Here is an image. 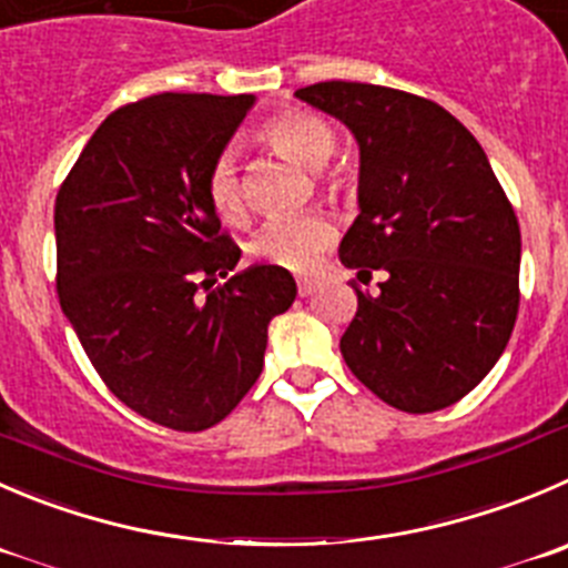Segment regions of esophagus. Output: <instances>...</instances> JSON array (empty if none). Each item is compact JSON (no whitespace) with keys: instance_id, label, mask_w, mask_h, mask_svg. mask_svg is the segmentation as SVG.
Wrapping results in <instances>:
<instances>
[{"instance_id":"esophagus-1","label":"esophagus","mask_w":568,"mask_h":568,"mask_svg":"<svg viewBox=\"0 0 568 568\" xmlns=\"http://www.w3.org/2000/svg\"><path fill=\"white\" fill-rule=\"evenodd\" d=\"M312 293H315V284H312L310 278H298V295H301V298H310Z\"/></svg>"}]
</instances>
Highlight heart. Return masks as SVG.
I'll return each instance as SVG.
<instances>
[{
    "instance_id": "1",
    "label": "heart",
    "mask_w": 568,
    "mask_h": 568,
    "mask_svg": "<svg viewBox=\"0 0 568 568\" xmlns=\"http://www.w3.org/2000/svg\"><path fill=\"white\" fill-rule=\"evenodd\" d=\"M256 136L281 159L293 161V164L321 175L328 192H337L343 186V178L337 172L323 170L334 153V131L326 119L317 116V113L301 111V108H284V111L264 119ZM206 197L212 203L214 214L225 223H242L245 220L240 166H236L231 153L220 155L212 170H209ZM332 223L315 212L298 214V217L270 220L251 240V253L258 262L273 264V267L304 270L332 242Z\"/></svg>"
}]
</instances>
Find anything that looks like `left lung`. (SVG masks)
I'll use <instances>...</instances> for the list:
<instances>
[{
	"instance_id": "obj_1",
	"label": "left lung",
	"mask_w": 568,
	"mask_h": 568,
	"mask_svg": "<svg viewBox=\"0 0 568 568\" xmlns=\"http://www.w3.org/2000/svg\"><path fill=\"white\" fill-rule=\"evenodd\" d=\"M298 100L359 144V214L339 262L385 273L356 290L345 365L404 413L452 407L488 376L518 315L521 231L477 139L446 108L371 83L306 85Z\"/></svg>"
}]
</instances>
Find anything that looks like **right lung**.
<instances>
[{
	"label": "right lung",
	"instance_id": "add662e5",
	"mask_svg": "<svg viewBox=\"0 0 568 568\" xmlns=\"http://www.w3.org/2000/svg\"><path fill=\"white\" fill-rule=\"evenodd\" d=\"M253 102L166 91L119 108L55 197L63 315L108 390L178 432L209 429L242 402L270 321L298 295L273 264L231 275L242 251L206 197Z\"/></svg>",
	"mask_w": 568,
	"mask_h": 568
}]
</instances>
